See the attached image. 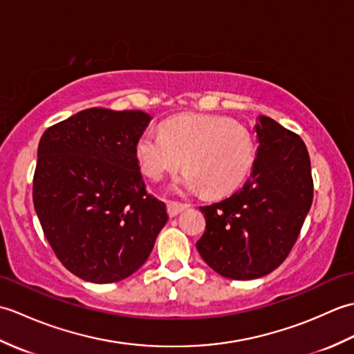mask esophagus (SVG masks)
Returning <instances> with one entry per match:
<instances>
[{
    "label": "esophagus",
    "instance_id": "obj_1",
    "mask_svg": "<svg viewBox=\"0 0 354 354\" xmlns=\"http://www.w3.org/2000/svg\"><path fill=\"white\" fill-rule=\"evenodd\" d=\"M189 204H178V202H169L167 204V213L170 217H175L179 213H183L184 209L189 208Z\"/></svg>",
    "mask_w": 354,
    "mask_h": 354
}]
</instances>
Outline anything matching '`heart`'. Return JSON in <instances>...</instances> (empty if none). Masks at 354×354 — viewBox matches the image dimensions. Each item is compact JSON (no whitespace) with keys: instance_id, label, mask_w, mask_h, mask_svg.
Listing matches in <instances>:
<instances>
[{"instance_id":"heart-1","label":"heart","mask_w":354,"mask_h":354,"mask_svg":"<svg viewBox=\"0 0 354 354\" xmlns=\"http://www.w3.org/2000/svg\"><path fill=\"white\" fill-rule=\"evenodd\" d=\"M140 169L152 181L183 162L187 169L171 183L175 192L204 189L208 196L234 192L250 175L255 142L246 127L213 115H181L162 126L161 133L145 132L135 146Z\"/></svg>"}]
</instances>
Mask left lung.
Segmentation results:
<instances>
[{
  "label": "left lung",
  "mask_w": 354,
  "mask_h": 354,
  "mask_svg": "<svg viewBox=\"0 0 354 354\" xmlns=\"http://www.w3.org/2000/svg\"><path fill=\"white\" fill-rule=\"evenodd\" d=\"M251 178L230 198L201 207L205 232L196 248L207 265L231 280H254L288 257L313 199L310 158L303 140L259 115Z\"/></svg>",
  "instance_id": "obj_1"
}]
</instances>
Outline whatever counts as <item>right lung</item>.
<instances>
[{
	"mask_svg": "<svg viewBox=\"0 0 354 354\" xmlns=\"http://www.w3.org/2000/svg\"><path fill=\"white\" fill-rule=\"evenodd\" d=\"M147 112L89 108L48 127L37 147L33 204L62 265L85 281L138 270L169 221L135 155Z\"/></svg>",
	"mask_w": 354,
	"mask_h": 354,
	"instance_id": "add662e5",
	"label": "right lung"
}]
</instances>
